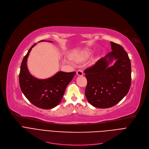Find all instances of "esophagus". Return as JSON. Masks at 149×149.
Segmentation results:
<instances>
[{"mask_svg":"<svg viewBox=\"0 0 149 149\" xmlns=\"http://www.w3.org/2000/svg\"><path fill=\"white\" fill-rule=\"evenodd\" d=\"M77 74L78 76H83L84 75V72H83L82 70H79L77 71Z\"/></svg>","mask_w":149,"mask_h":149,"instance_id":"1","label":"esophagus"}]
</instances>
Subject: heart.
<instances>
[{"instance_id":"b5f03b06","label":"heart","mask_w":149,"mask_h":149,"mask_svg":"<svg viewBox=\"0 0 149 149\" xmlns=\"http://www.w3.org/2000/svg\"><path fill=\"white\" fill-rule=\"evenodd\" d=\"M88 56V53L87 52H84L80 55V57L82 59H85L86 58H87V56Z\"/></svg>"}]
</instances>
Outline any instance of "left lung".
Returning a JSON list of instances; mask_svg holds the SVG:
<instances>
[{"label":"left lung","instance_id":"8db88e82","mask_svg":"<svg viewBox=\"0 0 149 149\" xmlns=\"http://www.w3.org/2000/svg\"><path fill=\"white\" fill-rule=\"evenodd\" d=\"M110 42L112 52L84 71L87 79L85 96L91 105L99 108L116 105L127 94L131 84L127 54L120 45Z\"/></svg>","mask_w":149,"mask_h":149}]
</instances>
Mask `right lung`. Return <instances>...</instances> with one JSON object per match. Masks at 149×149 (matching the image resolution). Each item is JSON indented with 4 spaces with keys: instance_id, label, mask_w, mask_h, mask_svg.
I'll list each match as a JSON object with an SVG mask.
<instances>
[{
    "instance_id": "1",
    "label": "right lung",
    "mask_w": 149,
    "mask_h": 149,
    "mask_svg": "<svg viewBox=\"0 0 149 149\" xmlns=\"http://www.w3.org/2000/svg\"><path fill=\"white\" fill-rule=\"evenodd\" d=\"M36 45L34 44L23 59L19 74L20 86L26 99L33 105L49 109L55 108L60 103L67 86L73 79L76 72H58L53 76L45 79L32 76L28 68L27 60L32 49Z\"/></svg>"
}]
</instances>
